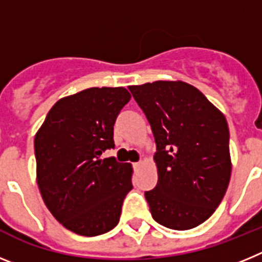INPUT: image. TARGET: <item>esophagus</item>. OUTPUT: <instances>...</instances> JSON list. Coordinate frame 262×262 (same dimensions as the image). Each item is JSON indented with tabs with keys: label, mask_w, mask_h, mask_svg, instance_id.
<instances>
[{
	"label": "esophagus",
	"mask_w": 262,
	"mask_h": 262,
	"mask_svg": "<svg viewBox=\"0 0 262 262\" xmlns=\"http://www.w3.org/2000/svg\"><path fill=\"white\" fill-rule=\"evenodd\" d=\"M142 165H143L142 161H138V163L134 164V168H135V169H140V168H142Z\"/></svg>",
	"instance_id": "34e87169"
}]
</instances>
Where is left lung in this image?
I'll return each instance as SVG.
<instances>
[{"mask_svg":"<svg viewBox=\"0 0 262 262\" xmlns=\"http://www.w3.org/2000/svg\"><path fill=\"white\" fill-rule=\"evenodd\" d=\"M156 142L157 185L145 191L152 217L185 231L207 221L230 184V131L226 117L193 85L155 81L128 86Z\"/></svg>","mask_w":262,"mask_h":262,"instance_id":"obj_1","label":"left lung"}]
</instances>
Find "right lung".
I'll return each instance as SVG.
<instances>
[{
	"mask_svg": "<svg viewBox=\"0 0 262 262\" xmlns=\"http://www.w3.org/2000/svg\"><path fill=\"white\" fill-rule=\"evenodd\" d=\"M131 98L124 88H89L59 99L34 140L36 182L47 209L67 230L102 235L119 222L133 189V166L114 157V123Z\"/></svg>",
	"mask_w": 262,
	"mask_h": 262,
	"instance_id": "1",
	"label": "right lung"
}]
</instances>
